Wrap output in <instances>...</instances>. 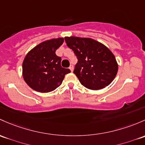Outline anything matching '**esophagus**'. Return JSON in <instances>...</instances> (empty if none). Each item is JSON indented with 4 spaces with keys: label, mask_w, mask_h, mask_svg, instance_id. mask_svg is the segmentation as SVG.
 Listing matches in <instances>:
<instances>
[{
    "label": "esophagus",
    "mask_w": 145,
    "mask_h": 145,
    "mask_svg": "<svg viewBox=\"0 0 145 145\" xmlns=\"http://www.w3.org/2000/svg\"><path fill=\"white\" fill-rule=\"evenodd\" d=\"M69 69L71 70V72H72V71H74V66H73V65H70Z\"/></svg>",
    "instance_id": "esophagus-1"
}]
</instances>
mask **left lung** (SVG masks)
I'll use <instances>...</instances> for the list:
<instances>
[{"mask_svg":"<svg viewBox=\"0 0 145 145\" xmlns=\"http://www.w3.org/2000/svg\"><path fill=\"white\" fill-rule=\"evenodd\" d=\"M65 39L77 57L74 74L81 85L98 90L110 84L117 75L118 65L108 48L91 38L65 37Z\"/></svg>","mask_w":145,"mask_h":145,"instance_id":"1","label":"left lung"}]
</instances>
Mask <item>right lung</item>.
<instances>
[{
	"instance_id": "add662e5",
	"label": "right lung",
	"mask_w": 145,
	"mask_h": 145,
	"mask_svg": "<svg viewBox=\"0 0 145 145\" xmlns=\"http://www.w3.org/2000/svg\"><path fill=\"white\" fill-rule=\"evenodd\" d=\"M62 37L42 42L30 50L24 58L22 74L24 80L39 92H50L62 84L65 76L71 72L61 67V57L56 51L63 44Z\"/></svg>"
}]
</instances>
